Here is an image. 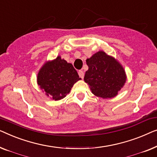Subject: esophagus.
<instances>
[{"label": "esophagus", "mask_w": 157, "mask_h": 157, "mask_svg": "<svg viewBox=\"0 0 157 157\" xmlns=\"http://www.w3.org/2000/svg\"><path fill=\"white\" fill-rule=\"evenodd\" d=\"M78 75H79V78H80L82 79L84 78V72H83L82 70H79Z\"/></svg>", "instance_id": "esophagus-1"}]
</instances>
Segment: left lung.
<instances>
[{
    "mask_svg": "<svg viewBox=\"0 0 157 157\" xmlns=\"http://www.w3.org/2000/svg\"><path fill=\"white\" fill-rule=\"evenodd\" d=\"M89 69L84 80L94 95L112 98L117 94L126 82L123 67L113 57L100 51L86 60Z\"/></svg>",
    "mask_w": 157,
    "mask_h": 157,
    "instance_id": "obj_1",
    "label": "left lung"
}]
</instances>
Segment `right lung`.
<instances>
[{"mask_svg":"<svg viewBox=\"0 0 157 157\" xmlns=\"http://www.w3.org/2000/svg\"><path fill=\"white\" fill-rule=\"evenodd\" d=\"M80 78L72 64L58 56L45 63L37 75V84L45 94L55 100L65 98Z\"/></svg>","mask_w":157,"mask_h":157,"instance_id":"1","label":"right lung"}]
</instances>
